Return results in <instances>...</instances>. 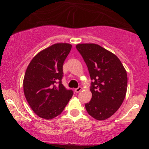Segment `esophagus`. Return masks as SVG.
<instances>
[{"mask_svg": "<svg viewBox=\"0 0 149 149\" xmlns=\"http://www.w3.org/2000/svg\"><path fill=\"white\" fill-rule=\"evenodd\" d=\"M81 90H82V88H81V87H78V88L75 89V92H76V93H78V92L81 91Z\"/></svg>", "mask_w": 149, "mask_h": 149, "instance_id": "esophagus-1", "label": "esophagus"}]
</instances>
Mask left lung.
<instances>
[{"label":"left lung","mask_w":149,"mask_h":149,"mask_svg":"<svg viewBox=\"0 0 149 149\" xmlns=\"http://www.w3.org/2000/svg\"><path fill=\"white\" fill-rule=\"evenodd\" d=\"M88 68L92 80V99L85 104L87 111L97 120H104L117 111L127 92V75L117 56L94 43L76 45Z\"/></svg>","instance_id":"8db88e82"}]
</instances>
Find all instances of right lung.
<instances>
[{
    "label": "right lung",
    "instance_id": "1",
    "mask_svg": "<svg viewBox=\"0 0 149 149\" xmlns=\"http://www.w3.org/2000/svg\"><path fill=\"white\" fill-rule=\"evenodd\" d=\"M72 45L56 43L38 52L27 67L23 86L27 102L39 117L50 120L63 111L73 96L61 83L63 64Z\"/></svg>",
    "mask_w": 149,
    "mask_h": 149
}]
</instances>
